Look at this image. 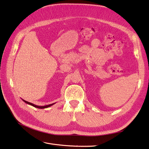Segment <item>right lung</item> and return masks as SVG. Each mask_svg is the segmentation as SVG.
I'll return each instance as SVG.
<instances>
[{"mask_svg": "<svg viewBox=\"0 0 149 149\" xmlns=\"http://www.w3.org/2000/svg\"><path fill=\"white\" fill-rule=\"evenodd\" d=\"M23 100V101H24V102L26 103V104L31 105L33 106V107H36V108H38V109H45V108L49 107H50V106H51V105H53V104H54H54H49V105H45V106H38V105H35V104H31V103H30V102H27V101H25V100Z\"/></svg>", "mask_w": 149, "mask_h": 149, "instance_id": "obj_1", "label": "right lung"}]
</instances>
